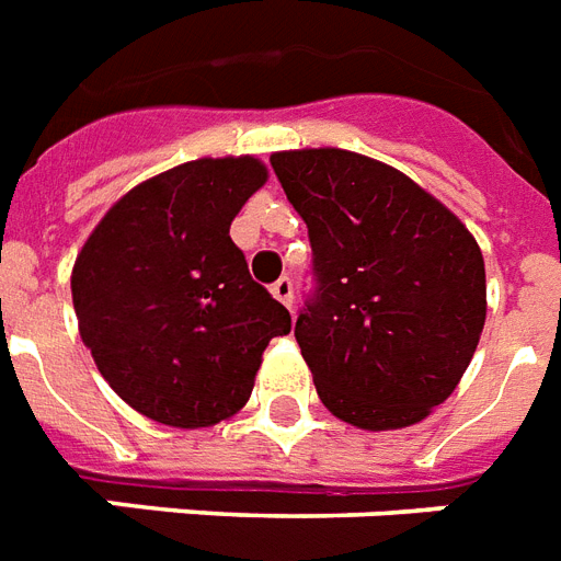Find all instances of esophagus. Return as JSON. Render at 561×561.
Here are the masks:
<instances>
[{
	"mask_svg": "<svg viewBox=\"0 0 561 561\" xmlns=\"http://www.w3.org/2000/svg\"><path fill=\"white\" fill-rule=\"evenodd\" d=\"M271 294L276 299H279L282 306H294V282L288 279V276H282V279H276L271 285Z\"/></svg>",
	"mask_w": 561,
	"mask_h": 561,
	"instance_id": "obj_1",
	"label": "esophagus"
}]
</instances>
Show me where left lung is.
<instances>
[{
    "label": "left lung",
    "mask_w": 561,
    "mask_h": 561,
    "mask_svg": "<svg viewBox=\"0 0 561 561\" xmlns=\"http://www.w3.org/2000/svg\"><path fill=\"white\" fill-rule=\"evenodd\" d=\"M306 220L314 290L297 343L317 396L364 431L416 425L460 383L486 323L483 253L401 171L341 148L273 153Z\"/></svg>",
    "instance_id": "8db88e82"
}]
</instances>
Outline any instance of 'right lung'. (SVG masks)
<instances>
[{"mask_svg":"<svg viewBox=\"0 0 561 561\" xmlns=\"http://www.w3.org/2000/svg\"><path fill=\"white\" fill-rule=\"evenodd\" d=\"M267 180L255 157L194 160L145 180L75 259L81 341L142 416L209 427L244 408L288 308L253 282L229 224Z\"/></svg>","mask_w":561,"mask_h":561,"instance_id":"add662e5","label":"right lung"}]
</instances>
